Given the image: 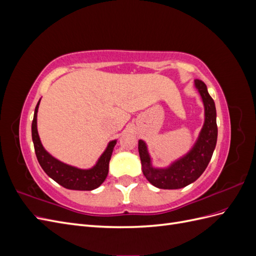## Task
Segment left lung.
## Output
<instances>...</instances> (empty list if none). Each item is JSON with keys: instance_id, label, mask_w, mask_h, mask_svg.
I'll return each mask as SVG.
<instances>
[{"instance_id": "obj_1", "label": "left lung", "mask_w": 256, "mask_h": 256, "mask_svg": "<svg viewBox=\"0 0 256 256\" xmlns=\"http://www.w3.org/2000/svg\"><path fill=\"white\" fill-rule=\"evenodd\" d=\"M194 88L203 102L204 124L194 144L187 152L166 166H154L146 142L138 140V148L143 174L159 189H180L196 182L206 170L216 148L218 127L214 102L204 82L194 80Z\"/></svg>"}]
</instances>
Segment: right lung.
Listing matches in <instances>:
<instances>
[{"label": "right lung", "mask_w": 256, "mask_h": 256, "mask_svg": "<svg viewBox=\"0 0 256 256\" xmlns=\"http://www.w3.org/2000/svg\"><path fill=\"white\" fill-rule=\"evenodd\" d=\"M40 99L35 108L34 118L32 122V140L36 157L40 166L46 174L66 189L90 191L98 188L106 180L108 173H109V162L118 140H112L108 143L104 152L100 154L96 164L90 168H80L56 159L44 150L40 134H38L37 113Z\"/></svg>", "instance_id": "obj_1"}]
</instances>
